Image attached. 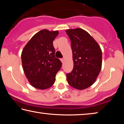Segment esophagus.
I'll return each mask as SVG.
<instances>
[{
    "label": "esophagus",
    "instance_id": "1",
    "mask_svg": "<svg viewBox=\"0 0 124 124\" xmlns=\"http://www.w3.org/2000/svg\"><path fill=\"white\" fill-rule=\"evenodd\" d=\"M61 62L62 63H63L64 61V58H61Z\"/></svg>",
    "mask_w": 124,
    "mask_h": 124
}]
</instances>
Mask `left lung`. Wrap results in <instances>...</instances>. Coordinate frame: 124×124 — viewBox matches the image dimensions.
Here are the masks:
<instances>
[{"instance_id":"1","label":"left lung","mask_w":124,"mask_h":124,"mask_svg":"<svg viewBox=\"0 0 124 124\" xmlns=\"http://www.w3.org/2000/svg\"><path fill=\"white\" fill-rule=\"evenodd\" d=\"M66 33L71 41L73 70L67 74L69 84L82 90L95 82L102 68V50L89 33L81 28L69 29Z\"/></svg>"}]
</instances>
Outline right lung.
Returning a JSON list of instances; mask_svg holds the SVG:
<instances>
[{"mask_svg":"<svg viewBox=\"0 0 124 124\" xmlns=\"http://www.w3.org/2000/svg\"><path fill=\"white\" fill-rule=\"evenodd\" d=\"M58 31L43 29L34 35L21 54L23 69L32 86L40 90L49 88L55 81L56 74L62 66L55 57L53 41Z\"/></svg>","mask_w":124,"mask_h":124,"instance_id":"1","label":"right lung"}]
</instances>
